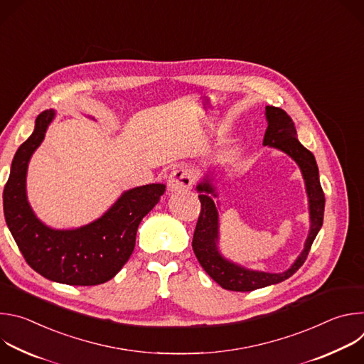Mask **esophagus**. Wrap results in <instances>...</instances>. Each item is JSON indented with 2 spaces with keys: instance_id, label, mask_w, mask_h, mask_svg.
<instances>
[{
  "instance_id": "esophagus-1",
  "label": "esophagus",
  "mask_w": 364,
  "mask_h": 364,
  "mask_svg": "<svg viewBox=\"0 0 364 364\" xmlns=\"http://www.w3.org/2000/svg\"><path fill=\"white\" fill-rule=\"evenodd\" d=\"M193 184H194L193 173L187 168L174 170L168 177V190L173 193L188 190Z\"/></svg>"
}]
</instances>
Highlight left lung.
I'll return each mask as SVG.
<instances>
[{"instance_id":"1","label":"left lung","mask_w":364,"mask_h":364,"mask_svg":"<svg viewBox=\"0 0 364 364\" xmlns=\"http://www.w3.org/2000/svg\"><path fill=\"white\" fill-rule=\"evenodd\" d=\"M268 128L264 136V145L279 149L296 163L301 170L305 191L308 197L309 230L304 243L302 252L294 264L284 272H264L247 269L225 257L219 249V203L215 204V197H219L216 187V168H209L196 186L200 193L201 212L193 236V250L203 269L210 275L222 288L229 291L247 292L279 284L294 275L305 262L308 252L318 235L323 219L326 197L320 184L318 167L313 152H309L296 138V129L289 115L275 107L265 108Z\"/></svg>"}]
</instances>
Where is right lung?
Listing matches in <instances>:
<instances>
[{"mask_svg":"<svg viewBox=\"0 0 364 364\" xmlns=\"http://www.w3.org/2000/svg\"><path fill=\"white\" fill-rule=\"evenodd\" d=\"M55 117V109L41 112L33 134L14 155L3 193L6 222L26 262L41 277L66 285H99L112 279L128 262L138 226L160 201L166 186L127 190L100 218L76 229L44 225L27 198V168Z\"/></svg>","mask_w":364,"mask_h":364,"instance_id":"1","label":"right lung"}]
</instances>
